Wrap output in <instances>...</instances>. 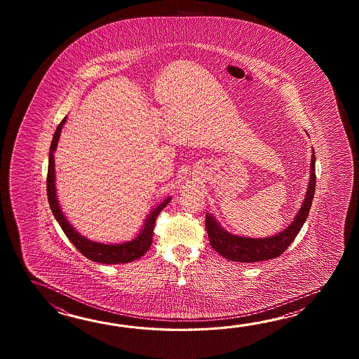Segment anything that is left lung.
<instances>
[{
	"label": "left lung",
	"instance_id": "obj_1",
	"mask_svg": "<svg viewBox=\"0 0 359 359\" xmlns=\"http://www.w3.org/2000/svg\"><path fill=\"white\" fill-rule=\"evenodd\" d=\"M316 190V156L314 151L311 159V177L308 183V191L305 194L304 201L298 214L295 215L290 226L278 232L275 236L266 238H252V237L237 236L222 229L213 215L206 213L205 227L209 241L214 250L219 252L222 257L232 262L252 263L260 260L273 259L281 255L294 241L299 231L303 227L308 218L312 206L313 196Z\"/></svg>",
	"mask_w": 359,
	"mask_h": 359
}]
</instances>
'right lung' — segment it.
I'll list each match as a JSON object with an SVG mask.
<instances>
[{"instance_id":"right-lung-1","label":"right lung","mask_w":359,"mask_h":359,"mask_svg":"<svg viewBox=\"0 0 359 359\" xmlns=\"http://www.w3.org/2000/svg\"><path fill=\"white\" fill-rule=\"evenodd\" d=\"M65 122H67V116L61 121L60 124L56 128L53 142L50 146V154H48L47 198H48V204H50V208L53 210L56 221L59 222L61 229L70 240V243L76 246L78 252H82L84 257L88 259L102 263V264H121V263H130V262L141 258L150 249L151 243H153L154 224H155L158 214L168 205V203L172 198L169 196L161 204L154 208L153 210L147 215L144 227L140 231V233L130 241H126L122 244H101V243L91 241V240L82 236L74 227H72V224L65 218V215L61 212L59 200L56 198L54 153L57 147L59 138H60L61 128Z\"/></svg>"}]
</instances>
